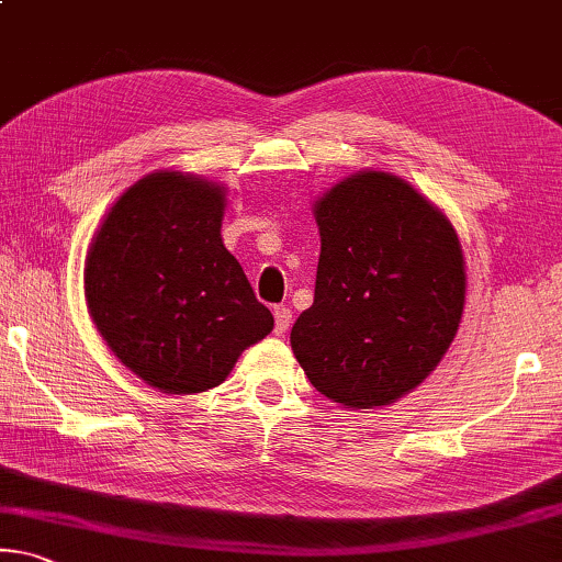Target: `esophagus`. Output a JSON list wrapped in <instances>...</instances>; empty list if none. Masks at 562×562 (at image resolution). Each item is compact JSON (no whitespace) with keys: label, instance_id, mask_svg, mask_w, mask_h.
<instances>
[{"label":"esophagus","instance_id":"34e87169","mask_svg":"<svg viewBox=\"0 0 562 562\" xmlns=\"http://www.w3.org/2000/svg\"><path fill=\"white\" fill-rule=\"evenodd\" d=\"M292 323V310L288 305H278L274 307V333H284Z\"/></svg>","mask_w":562,"mask_h":562}]
</instances>
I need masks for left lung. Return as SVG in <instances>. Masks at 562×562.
I'll use <instances>...</instances> for the list:
<instances>
[{
  "instance_id": "obj_1",
  "label": "left lung",
  "mask_w": 562,
  "mask_h": 562,
  "mask_svg": "<svg viewBox=\"0 0 562 562\" xmlns=\"http://www.w3.org/2000/svg\"><path fill=\"white\" fill-rule=\"evenodd\" d=\"M315 302L290 342L333 403L380 407L430 375L465 307V262L448 217L405 180L358 172L315 204Z\"/></svg>"
}]
</instances>
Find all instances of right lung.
<instances>
[{
  "label": "right lung",
  "instance_id": "1",
  "mask_svg": "<svg viewBox=\"0 0 562 562\" xmlns=\"http://www.w3.org/2000/svg\"><path fill=\"white\" fill-rule=\"evenodd\" d=\"M222 187L155 172L114 202L89 247V315L124 368L162 393L220 385L274 327L222 245Z\"/></svg>",
  "mask_w": 562,
  "mask_h": 562
}]
</instances>
